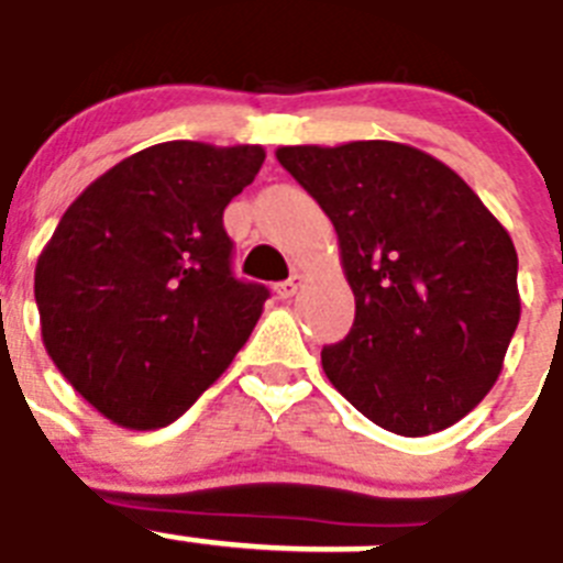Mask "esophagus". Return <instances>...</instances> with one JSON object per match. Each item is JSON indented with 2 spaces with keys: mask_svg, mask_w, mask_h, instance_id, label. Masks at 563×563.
<instances>
[{
  "mask_svg": "<svg viewBox=\"0 0 563 563\" xmlns=\"http://www.w3.org/2000/svg\"><path fill=\"white\" fill-rule=\"evenodd\" d=\"M300 288H302V275H297V272H295V275L288 277L286 283H280V286H277V297L288 300V297H295Z\"/></svg>",
  "mask_w": 563,
  "mask_h": 563,
  "instance_id": "34e87169",
  "label": "esophagus"
}]
</instances>
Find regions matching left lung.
<instances>
[{
	"label": "left lung",
	"instance_id": "left-lung-1",
	"mask_svg": "<svg viewBox=\"0 0 563 563\" xmlns=\"http://www.w3.org/2000/svg\"><path fill=\"white\" fill-rule=\"evenodd\" d=\"M329 214L354 325L322 371L363 417L428 437L467 417L501 374L521 317L510 234L451 166L397 141L280 146Z\"/></svg>",
	"mask_w": 563,
	"mask_h": 563
}]
</instances>
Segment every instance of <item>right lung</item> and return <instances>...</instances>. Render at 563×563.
<instances>
[{
	"label": "right lung",
	"mask_w": 563,
	"mask_h": 563,
	"mask_svg": "<svg viewBox=\"0 0 563 563\" xmlns=\"http://www.w3.org/2000/svg\"><path fill=\"white\" fill-rule=\"evenodd\" d=\"M263 158L257 144L146 146L92 180L38 254L47 354L110 422H175L261 320L268 288L232 275L223 209Z\"/></svg>",
	"instance_id": "add662e5"
}]
</instances>
